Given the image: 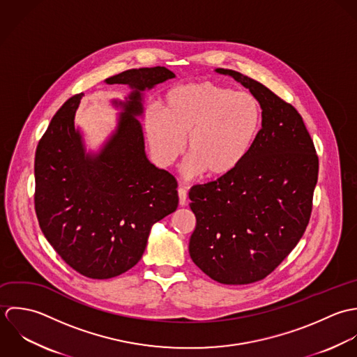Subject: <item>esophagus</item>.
<instances>
[{"label":"esophagus","instance_id":"1","mask_svg":"<svg viewBox=\"0 0 357 357\" xmlns=\"http://www.w3.org/2000/svg\"><path fill=\"white\" fill-rule=\"evenodd\" d=\"M178 196H179V206L181 207L186 206V203H188V193H186V190L183 188L178 189Z\"/></svg>","mask_w":357,"mask_h":357}]
</instances>
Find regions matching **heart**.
Instances as JSON below:
<instances>
[{
	"label": "heart",
	"mask_w": 357,
	"mask_h": 357,
	"mask_svg": "<svg viewBox=\"0 0 357 357\" xmlns=\"http://www.w3.org/2000/svg\"><path fill=\"white\" fill-rule=\"evenodd\" d=\"M162 113L149 110L144 131L155 162L169 167L185 151L186 171L220 179L234 174L250 157L262 131L261 102L248 92L211 81H196L169 89Z\"/></svg>",
	"instance_id": "heart-1"
}]
</instances>
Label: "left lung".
Here are the masks:
<instances>
[{"mask_svg":"<svg viewBox=\"0 0 357 357\" xmlns=\"http://www.w3.org/2000/svg\"><path fill=\"white\" fill-rule=\"evenodd\" d=\"M229 75L261 102L258 142L231 175L189 192L196 229L192 261L222 284L265 279L294 250L312 213L319 158L299 113L264 84L234 70Z\"/></svg>","mask_w":357,"mask_h":357,"instance_id":"8db88e82","label":"left lung"}]
</instances>
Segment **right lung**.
Instances as JSON below:
<instances>
[{"instance_id": "add662e5", "label": "right lung", "mask_w": 357, "mask_h": 357, "mask_svg": "<svg viewBox=\"0 0 357 357\" xmlns=\"http://www.w3.org/2000/svg\"><path fill=\"white\" fill-rule=\"evenodd\" d=\"M175 74L167 68L120 73L107 84L131 92L113 99L120 110L114 131L98 151L86 150L75 112L84 93L56 112L37 146L36 214L61 258L89 279H112L142 258L151 226L178 207L175 178L151 164L144 151V91Z\"/></svg>"}]
</instances>
